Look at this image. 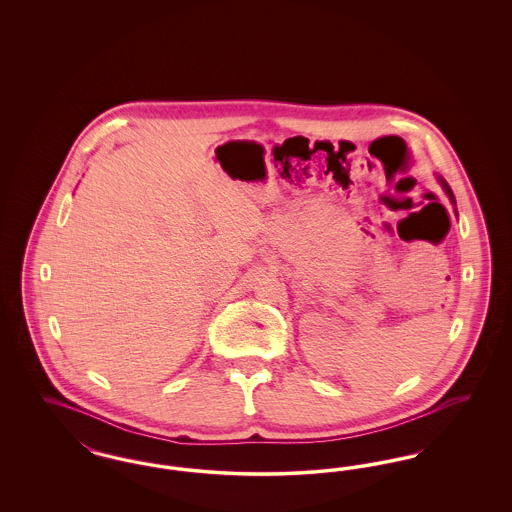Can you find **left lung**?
<instances>
[{
    "mask_svg": "<svg viewBox=\"0 0 512 512\" xmlns=\"http://www.w3.org/2000/svg\"><path fill=\"white\" fill-rule=\"evenodd\" d=\"M441 184H443V188H445V192H447V195H449V197H451V199L455 201V197H453V192H451V188H449V186H447L445 182H441Z\"/></svg>",
    "mask_w": 512,
    "mask_h": 512,
    "instance_id": "1",
    "label": "left lung"
}]
</instances>
